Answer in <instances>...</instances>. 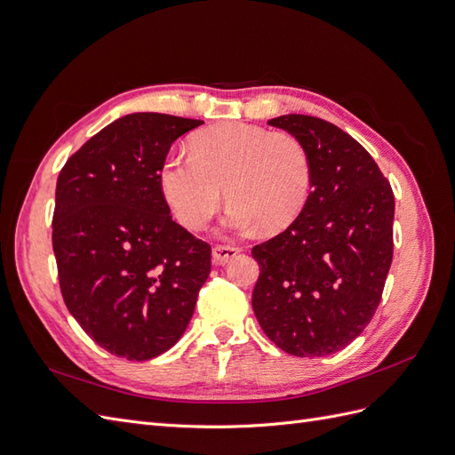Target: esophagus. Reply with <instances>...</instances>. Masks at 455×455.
<instances>
[{
  "label": "esophagus",
  "instance_id": "34e87169",
  "mask_svg": "<svg viewBox=\"0 0 455 455\" xmlns=\"http://www.w3.org/2000/svg\"><path fill=\"white\" fill-rule=\"evenodd\" d=\"M241 252L237 246H226V244H216L212 249V259L216 266H224L231 258H235Z\"/></svg>",
  "mask_w": 455,
  "mask_h": 455
}]
</instances>
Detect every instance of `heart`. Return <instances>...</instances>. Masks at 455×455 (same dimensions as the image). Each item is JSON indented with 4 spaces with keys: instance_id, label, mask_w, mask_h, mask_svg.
Listing matches in <instances>:
<instances>
[{
    "instance_id": "1",
    "label": "heart",
    "mask_w": 455,
    "mask_h": 455,
    "mask_svg": "<svg viewBox=\"0 0 455 455\" xmlns=\"http://www.w3.org/2000/svg\"><path fill=\"white\" fill-rule=\"evenodd\" d=\"M313 186L311 156L296 134L249 123H218L191 136L189 154L169 151L159 167L161 194L178 222L203 228L226 196L222 228L281 231L304 211Z\"/></svg>"
}]
</instances>
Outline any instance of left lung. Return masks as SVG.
<instances>
[{
	"label": "left lung",
	"instance_id": "left-lung-1",
	"mask_svg": "<svg viewBox=\"0 0 455 455\" xmlns=\"http://www.w3.org/2000/svg\"><path fill=\"white\" fill-rule=\"evenodd\" d=\"M306 144L313 186L304 211L256 244L252 309L266 336L294 356L347 347L374 316L393 259L395 196L376 161L324 119L267 121Z\"/></svg>",
	"mask_w": 455,
	"mask_h": 455
}]
</instances>
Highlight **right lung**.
<instances>
[{"mask_svg": "<svg viewBox=\"0 0 455 455\" xmlns=\"http://www.w3.org/2000/svg\"><path fill=\"white\" fill-rule=\"evenodd\" d=\"M201 119L139 112L109 123L57 180L52 251L64 304L100 347L129 361L169 351L194 316L211 246L176 224L159 167Z\"/></svg>", "mask_w": 455, "mask_h": 455, "instance_id": "add662e5", "label": "right lung"}]
</instances>
